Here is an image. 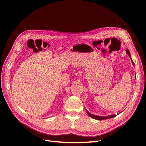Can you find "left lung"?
<instances>
[{"label":"left lung","mask_w":146,"mask_h":146,"mask_svg":"<svg viewBox=\"0 0 146 146\" xmlns=\"http://www.w3.org/2000/svg\"><path fill=\"white\" fill-rule=\"evenodd\" d=\"M127 52L128 53V54L129 55V57L131 58V54L129 52V51L128 50H127ZM132 59V58H131ZM132 64L133 65H134V62H133V60H132ZM135 78H136V76H135ZM87 114L92 118H94V119H98V120H103V119H109V118H113L114 117H115L116 115H109V116H106V117H102V116H98V115H92L91 114H90V113H88L87 111Z\"/></svg>","instance_id":"8db88e82"}]
</instances>
